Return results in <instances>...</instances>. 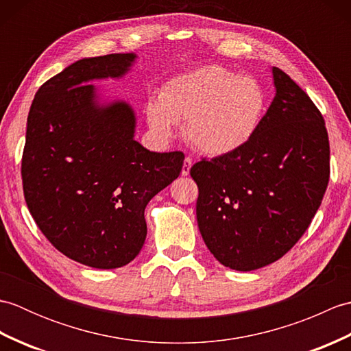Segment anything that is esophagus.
Returning <instances> with one entry per match:
<instances>
[{"label":"esophagus","instance_id":"esophagus-1","mask_svg":"<svg viewBox=\"0 0 351 351\" xmlns=\"http://www.w3.org/2000/svg\"><path fill=\"white\" fill-rule=\"evenodd\" d=\"M191 158L190 156H187V158L184 160V164H182V170H181V173H182V176H187L189 173H190V169H191Z\"/></svg>","mask_w":351,"mask_h":351}]
</instances>
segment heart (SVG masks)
I'll return each mask as SVG.
<instances>
[{
	"instance_id": "obj_1",
	"label": "heart",
	"mask_w": 351,
	"mask_h": 351,
	"mask_svg": "<svg viewBox=\"0 0 351 351\" xmlns=\"http://www.w3.org/2000/svg\"><path fill=\"white\" fill-rule=\"evenodd\" d=\"M265 111V93L256 80L211 64L171 78L146 114L152 131L167 138L173 122L199 152L219 156L243 147L256 132Z\"/></svg>"
}]
</instances>
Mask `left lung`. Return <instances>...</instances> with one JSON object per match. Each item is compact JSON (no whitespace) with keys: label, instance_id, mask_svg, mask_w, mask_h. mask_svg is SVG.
<instances>
[{"label":"left lung","instance_id":"8db88e82","mask_svg":"<svg viewBox=\"0 0 351 351\" xmlns=\"http://www.w3.org/2000/svg\"><path fill=\"white\" fill-rule=\"evenodd\" d=\"M276 96L243 147L191 167L196 215L206 247L225 267L256 270L282 258L306 232L330 176L322 111L273 68Z\"/></svg>","mask_w":351,"mask_h":351}]
</instances>
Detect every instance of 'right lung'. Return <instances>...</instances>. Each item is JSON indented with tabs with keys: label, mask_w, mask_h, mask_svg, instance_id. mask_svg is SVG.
Returning <instances> with one entry per match:
<instances>
[{
	"label": "right lung",
	"mask_w": 351,
	"mask_h": 351,
	"mask_svg": "<svg viewBox=\"0 0 351 351\" xmlns=\"http://www.w3.org/2000/svg\"><path fill=\"white\" fill-rule=\"evenodd\" d=\"M136 56L83 58L37 90L27 119L22 189L29 214L63 255L119 268L146 240L145 208L181 173L184 154L134 140L128 104L101 107L90 80L121 77Z\"/></svg>",
	"instance_id": "add662e5"
}]
</instances>
